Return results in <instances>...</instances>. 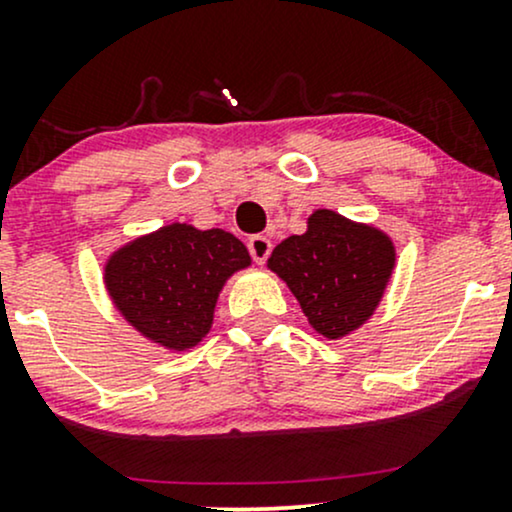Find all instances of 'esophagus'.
I'll return each mask as SVG.
<instances>
[{
    "label": "esophagus",
    "mask_w": 512,
    "mask_h": 512,
    "mask_svg": "<svg viewBox=\"0 0 512 512\" xmlns=\"http://www.w3.org/2000/svg\"><path fill=\"white\" fill-rule=\"evenodd\" d=\"M248 250H250L252 260H255L257 264H264L267 262L269 252H272V240L264 238V236H252L248 243Z\"/></svg>",
    "instance_id": "34e87169"
}]
</instances>
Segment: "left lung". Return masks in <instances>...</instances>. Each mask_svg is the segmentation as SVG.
Listing matches in <instances>:
<instances>
[{"label":"left lung","mask_w":512,"mask_h":512,"mask_svg":"<svg viewBox=\"0 0 512 512\" xmlns=\"http://www.w3.org/2000/svg\"><path fill=\"white\" fill-rule=\"evenodd\" d=\"M301 236L281 240L267 260L296 296L310 327L344 339L375 315L397 267V248L373 223L315 209Z\"/></svg>","instance_id":"8db88e82"}]
</instances>
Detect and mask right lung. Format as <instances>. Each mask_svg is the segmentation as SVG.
I'll list each match as a JSON object with an SVG mask.
<instances>
[{
    "label": "right lung",
    "mask_w": 512,
    "mask_h": 512,
    "mask_svg": "<svg viewBox=\"0 0 512 512\" xmlns=\"http://www.w3.org/2000/svg\"><path fill=\"white\" fill-rule=\"evenodd\" d=\"M250 264L233 233L173 221L110 252L103 284L132 330L182 354L207 337L223 286Z\"/></svg>",
    "instance_id": "add662e5"
}]
</instances>
